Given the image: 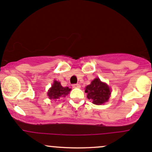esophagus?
I'll use <instances>...</instances> for the list:
<instances>
[{
  "instance_id": "1",
  "label": "esophagus",
  "mask_w": 152,
  "mask_h": 152,
  "mask_svg": "<svg viewBox=\"0 0 152 152\" xmlns=\"http://www.w3.org/2000/svg\"><path fill=\"white\" fill-rule=\"evenodd\" d=\"M72 87L73 88H80V87H81V85H80L79 83H75V84L72 85Z\"/></svg>"
}]
</instances>
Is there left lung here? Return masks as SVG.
Returning a JSON list of instances; mask_svg holds the SVG:
<instances>
[{
	"label": "left lung",
	"instance_id": "left-lung-1",
	"mask_svg": "<svg viewBox=\"0 0 152 152\" xmlns=\"http://www.w3.org/2000/svg\"><path fill=\"white\" fill-rule=\"evenodd\" d=\"M85 92L87 93V98L91 99L93 104L96 105H101L107 102L111 94L108 85L101 81L99 78H95L85 88Z\"/></svg>",
	"mask_w": 152,
	"mask_h": 152
}]
</instances>
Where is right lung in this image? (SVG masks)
Segmentation results:
<instances>
[{
	"label": "right lung",
	"instance_id": "add662e5",
	"mask_svg": "<svg viewBox=\"0 0 152 152\" xmlns=\"http://www.w3.org/2000/svg\"><path fill=\"white\" fill-rule=\"evenodd\" d=\"M71 89L69 87H63L60 82L54 81L53 84L48 92V96L50 99H58L60 97H65Z\"/></svg>",
	"mask_w": 152,
	"mask_h": 152
}]
</instances>
